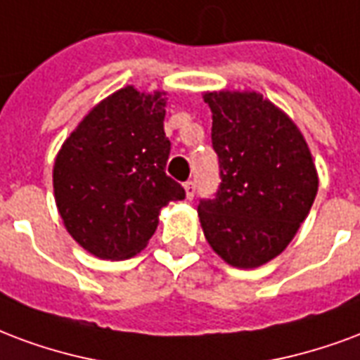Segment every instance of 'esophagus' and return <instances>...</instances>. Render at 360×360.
<instances>
[{
  "mask_svg": "<svg viewBox=\"0 0 360 360\" xmlns=\"http://www.w3.org/2000/svg\"><path fill=\"white\" fill-rule=\"evenodd\" d=\"M183 188H185V194H187V198L191 200L194 196V183L193 181H187V183H183Z\"/></svg>",
  "mask_w": 360,
  "mask_h": 360,
  "instance_id": "34e87169",
  "label": "esophagus"
}]
</instances>
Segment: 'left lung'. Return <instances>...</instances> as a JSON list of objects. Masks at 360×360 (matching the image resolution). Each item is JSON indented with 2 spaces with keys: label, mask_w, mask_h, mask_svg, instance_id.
Here are the masks:
<instances>
[{
  "label": "left lung",
  "mask_w": 360,
  "mask_h": 360,
  "mask_svg": "<svg viewBox=\"0 0 360 360\" xmlns=\"http://www.w3.org/2000/svg\"><path fill=\"white\" fill-rule=\"evenodd\" d=\"M221 185L198 204L207 244L229 265L262 267L302 227L319 191L313 154L294 120L257 91H206Z\"/></svg>",
  "instance_id": "left-lung-1"
}]
</instances>
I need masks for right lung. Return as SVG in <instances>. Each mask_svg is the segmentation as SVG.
Instances as JSON below:
<instances>
[{"label":"right lung","mask_w":360,"mask_h":360,"mask_svg":"<svg viewBox=\"0 0 360 360\" xmlns=\"http://www.w3.org/2000/svg\"><path fill=\"white\" fill-rule=\"evenodd\" d=\"M166 91L126 85L93 106L57 153L53 191L60 219L98 259L139 254L162 207L185 198L166 175Z\"/></svg>","instance_id":"1"}]
</instances>
